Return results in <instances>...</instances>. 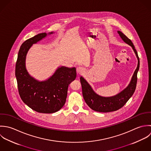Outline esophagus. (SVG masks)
Wrapping results in <instances>:
<instances>
[{"label": "esophagus", "instance_id": "esophagus-1", "mask_svg": "<svg viewBox=\"0 0 151 151\" xmlns=\"http://www.w3.org/2000/svg\"><path fill=\"white\" fill-rule=\"evenodd\" d=\"M76 72L78 74H79V75H82L85 72V69L82 68V67H78L76 68Z\"/></svg>", "mask_w": 151, "mask_h": 151}]
</instances>
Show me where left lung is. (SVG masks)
I'll list each match as a JSON object with an SVG mask.
<instances>
[{
  "mask_svg": "<svg viewBox=\"0 0 151 151\" xmlns=\"http://www.w3.org/2000/svg\"><path fill=\"white\" fill-rule=\"evenodd\" d=\"M117 32L124 42L131 46L138 60L137 67L128 86L120 93L110 97H104L97 94L86 80L82 76H81L80 81L84 100L91 109L96 111L107 113L120 109L131 97L135 91L137 82V73L139 68V60L138 53L132 41L120 31H117Z\"/></svg>",
  "mask_w": 151,
  "mask_h": 151,
  "instance_id": "left-lung-1",
  "label": "left lung"
}]
</instances>
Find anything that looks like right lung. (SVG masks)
Returning <instances> with one entry per match:
<instances>
[{
	"mask_svg": "<svg viewBox=\"0 0 151 151\" xmlns=\"http://www.w3.org/2000/svg\"><path fill=\"white\" fill-rule=\"evenodd\" d=\"M54 32H42L24 41L19 50L16 64L15 75L20 96L33 110L41 113H53L64 106L69 85L76 77V68L59 66L45 81H40L28 72L26 60L33 44H37Z\"/></svg>",
	"mask_w": 151,
	"mask_h": 151,
	"instance_id": "obj_1",
	"label": "right lung"
}]
</instances>
